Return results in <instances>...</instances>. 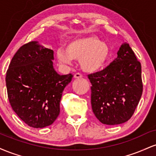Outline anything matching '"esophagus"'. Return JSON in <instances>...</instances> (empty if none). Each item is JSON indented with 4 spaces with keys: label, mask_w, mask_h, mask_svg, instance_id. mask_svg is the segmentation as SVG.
Listing matches in <instances>:
<instances>
[{
    "label": "esophagus",
    "mask_w": 156,
    "mask_h": 156,
    "mask_svg": "<svg viewBox=\"0 0 156 156\" xmlns=\"http://www.w3.org/2000/svg\"><path fill=\"white\" fill-rule=\"evenodd\" d=\"M82 77H83V76H82L80 73H77L74 75V78H81Z\"/></svg>",
    "instance_id": "esophagus-1"
}]
</instances>
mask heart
Listing matches in <instances>:
<instances>
[{"instance_id":"heart-1","label":"heart","mask_w":156,"mask_h":156,"mask_svg":"<svg viewBox=\"0 0 156 156\" xmlns=\"http://www.w3.org/2000/svg\"><path fill=\"white\" fill-rule=\"evenodd\" d=\"M109 55V48L96 36L75 39L68 42L66 51L58 49L56 56L63 64H70L73 59L80 60L83 71L94 73L104 66Z\"/></svg>"}]
</instances>
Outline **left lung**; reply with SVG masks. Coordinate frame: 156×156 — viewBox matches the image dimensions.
Here are the masks:
<instances>
[{
  "label": "left lung",
  "mask_w": 156,
  "mask_h": 156,
  "mask_svg": "<svg viewBox=\"0 0 156 156\" xmlns=\"http://www.w3.org/2000/svg\"><path fill=\"white\" fill-rule=\"evenodd\" d=\"M88 78L92 108L98 120L114 125L130 119L140 101L143 84L141 63L129 44L124 42L115 60Z\"/></svg>",
  "instance_id": "1"
}]
</instances>
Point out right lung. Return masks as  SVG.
<instances>
[{"instance_id":"obj_1","label":"right lung","mask_w":156,"mask_h":156,"mask_svg":"<svg viewBox=\"0 0 156 156\" xmlns=\"http://www.w3.org/2000/svg\"><path fill=\"white\" fill-rule=\"evenodd\" d=\"M53 51L38 42L23 44L11 61L6 76L10 105L28 126L51 125L60 113L62 92L73 75L60 76L53 68Z\"/></svg>"}]
</instances>
